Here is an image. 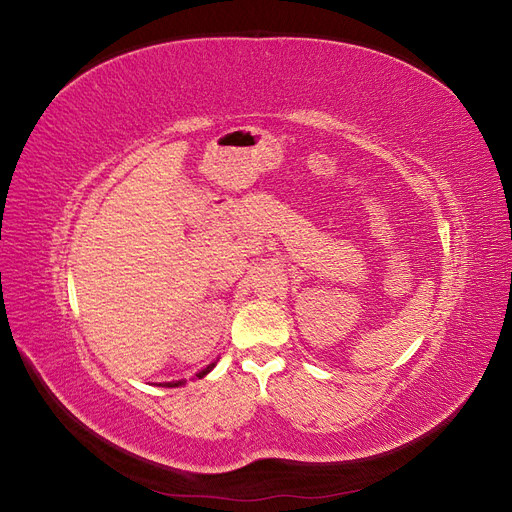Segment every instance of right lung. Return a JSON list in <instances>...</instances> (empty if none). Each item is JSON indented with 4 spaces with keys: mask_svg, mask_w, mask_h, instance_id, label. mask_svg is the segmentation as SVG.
Here are the masks:
<instances>
[{
    "mask_svg": "<svg viewBox=\"0 0 512 512\" xmlns=\"http://www.w3.org/2000/svg\"><path fill=\"white\" fill-rule=\"evenodd\" d=\"M213 367H215V363L207 365L203 371H200V374H196V378H203V376H207ZM181 384H183V380H179V382H164V386H168V389H173V386H181Z\"/></svg>",
    "mask_w": 512,
    "mask_h": 512,
    "instance_id": "obj_1",
    "label": "right lung"
}]
</instances>
